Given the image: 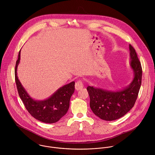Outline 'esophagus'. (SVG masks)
Returning a JSON list of instances; mask_svg holds the SVG:
<instances>
[{"label": "esophagus", "mask_w": 155, "mask_h": 155, "mask_svg": "<svg viewBox=\"0 0 155 155\" xmlns=\"http://www.w3.org/2000/svg\"><path fill=\"white\" fill-rule=\"evenodd\" d=\"M75 89L77 90H81L82 89V88L83 87V83L81 80H78L77 81L76 83H75Z\"/></svg>", "instance_id": "obj_1"}]
</instances>
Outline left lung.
Listing matches in <instances>:
<instances>
[{
	"label": "left lung",
	"mask_w": 155,
	"mask_h": 155,
	"mask_svg": "<svg viewBox=\"0 0 155 155\" xmlns=\"http://www.w3.org/2000/svg\"><path fill=\"white\" fill-rule=\"evenodd\" d=\"M130 68L134 72L132 81L124 89L110 91L88 86L87 91L90 97V107L101 119L113 121L126 115L134 107L142 83V69L135 49L129 45Z\"/></svg>",
	"instance_id": "8db88e82"
}]
</instances>
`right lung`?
<instances>
[{"label": "right lung", "instance_id": "right-lung-1", "mask_svg": "<svg viewBox=\"0 0 155 155\" xmlns=\"http://www.w3.org/2000/svg\"><path fill=\"white\" fill-rule=\"evenodd\" d=\"M20 52L16 62L15 75L18 92L28 112L35 119L46 123L58 121L68 112L70 99L75 91V82L65 84L51 97L44 101H35L28 94L17 76V68L20 61Z\"/></svg>", "mask_w": 155, "mask_h": 155}]
</instances>
